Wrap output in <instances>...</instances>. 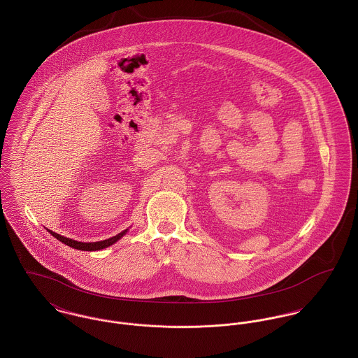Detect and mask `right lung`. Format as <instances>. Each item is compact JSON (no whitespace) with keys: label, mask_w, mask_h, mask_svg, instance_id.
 I'll list each match as a JSON object with an SVG mask.
<instances>
[{"label":"right lung","mask_w":358,"mask_h":358,"mask_svg":"<svg viewBox=\"0 0 358 358\" xmlns=\"http://www.w3.org/2000/svg\"><path fill=\"white\" fill-rule=\"evenodd\" d=\"M48 231H49V229H48ZM49 232H50V235H52L53 238L60 240V241L64 243L66 245H70V247H73V248H76V250H80V251H99V250L107 248V247L113 245L114 243H117V241L127 232V229H124L123 232H120V234H118V235L114 236V238L101 240V241H93V243L77 241V240H73V238H64V236H62V235H57V234H55V232H52V231H49Z\"/></svg>","instance_id":"right-lung-1"}]
</instances>
